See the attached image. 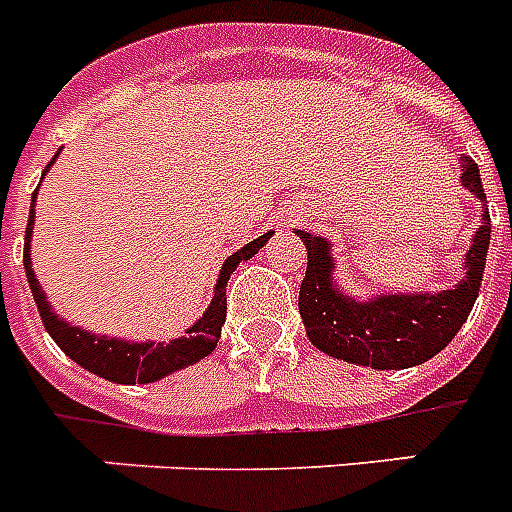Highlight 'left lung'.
Returning <instances> with one entry per match:
<instances>
[{"label": "left lung", "mask_w": 512, "mask_h": 512, "mask_svg": "<svg viewBox=\"0 0 512 512\" xmlns=\"http://www.w3.org/2000/svg\"><path fill=\"white\" fill-rule=\"evenodd\" d=\"M463 186L486 202L479 165L465 157ZM307 244V270L299 286V315L310 342L336 360L397 371L421 365L455 339L484 281L486 249L492 239L489 207L468 249L465 276L455 289L439 294H389L371 302H355L334 289V260L321 236L297 231Z\"/></svg>", "instance_id": "8db88e82"}]
</instances>
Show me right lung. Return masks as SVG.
Listing matches in <instances>:
<instances>
[{"label": "right lung", "mask_w": 512, "mask_h": 512, "mask_svg": "<svg viewBox=\"0 0 512 512\" xmlns=\"http://www.w3.org/2000/svg\"><path fill=\"white\" fill-rule=\"evenodd\" d=\"M54 162V157H52ZM49 162V165H52ZM49 165L44 168V173L49 170ZM33 202H36V194L31 199V213H28V228H26V252H23V263H26V276L28 286H31L33 299H36V307H39L41 323L49 331L57 347H60L70 360H76L81 368L97 373V376L107 378V381H115V384H149V381H157V378L168 376V373L184 368V365L197 363L202 357H207L215 350V344L220 339V326L226 323V284L234 268L242 260H249L252 255H257V249H263L273 231L257 236L255 242H249L247 247H242L239 252L228 257L223 270H220L218 284H215V297L210 302V307L205 310V315L199 318L194 326L186 331V336L181 339H173L170 344L160 342H147V344H134L123 342V339H110V336H94L86 334L81 328L68 326L65 321H60L57 315L52 313L47 297L41 292L39 281L33 276L31 260H28V249H31V228H33Z\"/></svg>", "instance_id": "1"}]
</instances>
